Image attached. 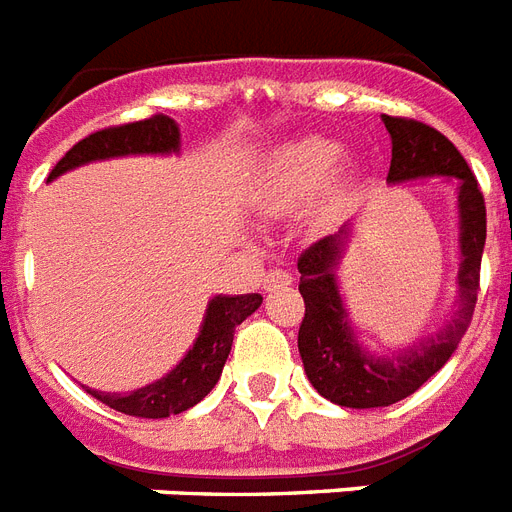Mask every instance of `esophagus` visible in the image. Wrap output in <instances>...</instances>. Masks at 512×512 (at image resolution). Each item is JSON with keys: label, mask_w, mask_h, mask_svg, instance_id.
Segmentation results:
<instances>
[{"label": "esophagus", "mask_w": 512, "mask_h": 512, "mask_svg": "<svg viewBox=\"0 0 512 512\" xmlns=\"http://www.w3.org/2000/svg\"><path fill=\"white\" fill-rule=\"evenodd\" d=\"M292 284V273L289 271H271L263 276V289L265 292H273V289L289 287Z\"/></svg>", "instance_id": "obj_1"}]
</instances>
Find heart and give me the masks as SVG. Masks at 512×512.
<instances>
[{"label": "heart", "instance_id": "obj_1", "mask_svg": "<svg viewBox=\"0 0 512 512\" xmlns=\"http://www.w3.org/2000/svg\"><path fill=\"white\" fill-rule=\"evenodd\" d=\"M342 146L337 140L303 135L279 146L263 164L255 185V204L268 215H292L321 191L337 201L350 191L353 170L340 167Z\"/></svg>", "mask_w": 512, "mask_h": 512}]
</instances>
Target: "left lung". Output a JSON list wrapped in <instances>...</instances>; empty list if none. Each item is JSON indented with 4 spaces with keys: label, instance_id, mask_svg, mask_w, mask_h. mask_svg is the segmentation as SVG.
<instances>
[{
    "label": "left lung",
    "instance_id": "8db88e82",
    "mask_svg": "<svg viewBox=\"0 0 512 512\" xmlns=\"http://www.w3.org/2000/svg\"><path fill=\"white\" fill-rule=\"evenodd\" d=\"M390 135L388 183L401 185L425 177H444L457 193V308L438 332L417 337L398 350H372L358 340L348 305L340 295V271L345 249L353 241V223L324 236L297 260L305 319L297 348L305 374L321 396L348 409L390 406L412 396L452 358L468 332L478 297V271L486 244V207L478 180L462 154L428 124L398 116H382Z\"/></svg>",
    "mask_w": 512,
    "mask_h": 512
}]
</instances>
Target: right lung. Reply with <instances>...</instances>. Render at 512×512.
<instances>
[{
	"mask_svg": "<svg viewBox=\"0 0 512 512\" xmlns=\"http://www.w3.org/2000/svg\"><path fill=\"white\" fill-rule=\"evenodd\" d=\"M170 154H180V127L175 119L159 114L146 122L122 124V127L87 135L55 164L47 183L82 167V164L122 159V156ZM260 303H263L260 295H215L207 303L193 345L162 380L130 390V393H103L95 388H87V393L116 412L130 414V417H146V420H162V417L191 409L217 385L220 374H223L225 358L231 353L233 332L241 321L260 308Z\"/></svg>",
	"mask_w": 512,
	"mask_h": 512,
	"instance_id": "1",
	"label": "right lung"
}]
</instances>
